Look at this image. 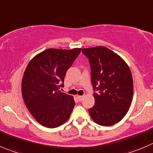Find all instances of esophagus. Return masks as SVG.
I'll return each mask as SVG.
<instances>
[{"label":"esophagus","mask_w":153,"mask_h":153,"mask_svg":"<svg viewBox=\"0 0 153 153\" xmlns=\"http://www.w3.org/2000/svg\"><path fill=\"white\" fill-rule=\"evenodd\" d=\"M78 97V99L80 101H81V100H82L84 99V96H78V97Z\"/></svg>","instance_id":"34e87169"}]
</instances>
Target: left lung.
Listing matches in <instances>:
<instances>
[{
    "instance_id": "obj_1",
    "label": "left lung",
    "mask_w": 153,
    "mask_h": 153,
    "mask_svg": "<svg viewBox=\"0 0 153 153\" xmlns=\"http://www.w3.org/2000/svg\"><path fill=\"white\" fill-rule=\"evenodd\" d=\"M81 51L89 59L95 91V103L88 109L90 115L102 126L115 125L125 117L132 102L131 70L122 57L105 47L83 48Z\"/></svg>"
}]
</instances>
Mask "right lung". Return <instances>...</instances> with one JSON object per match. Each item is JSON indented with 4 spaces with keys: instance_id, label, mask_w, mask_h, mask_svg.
Returning a JSON list of instances; mask_svg holds the SVG:
<instances>
[{
    "instance_id": "1",
    "label": "right lung",
    "mask_w": 153,
    "mask_h": 153,
    "mask_svg": "<svg viewBox=\"0 0 153 153\" xmlns=\"http://www.w3.org/2000/svg\"><path fill=\"white\" fill-rule=\"evenodd\" d=\"M80 52L81 48H50L37 54L27 65L22 80V98L30 113L43 126L57 128L69 118L75 100L59 88Z\"/></svg>"
}]
</instances>
